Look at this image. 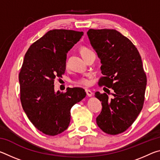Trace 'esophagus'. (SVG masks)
<instances>
[{
  "mask_svg": "<svg viewBox=\"0 0 160 160\" xmlns=\"http://www.w3.org/2000/svg\"><path fill=\"white\" fill-rule=\"evenodd\" d=\"M85 92H86V93H87V95H88V97H92V94H93L92 92L90 91V90H88V89H86Z\"/></svg>",
  "mask_w": 160,
  "mask_h": 160,
  "instance_id": "esophagus-1",
  "label": "esophagus"
}]
</instances>
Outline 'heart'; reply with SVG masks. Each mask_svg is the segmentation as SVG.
Listing matches in <instances>:
<instances>
[{
	"label": "heart",
	"mask_w": 160,
	"mask_h": 160,
	"mask_svg": "<svg viewBox=\"0 0 160 160\" xmlns=\"http://www.w3.org/2000/svg\"><path fill=\"white\" fill-rule=\"evenodd\" d=\"M91 50L89 49L88 48L83 47L80 48V53H81V55L82 56H83L85 54L88 53H90L91 52ZM89 84H90V81H89L88 79H87V78H82V79H80L76 82V85H82V86H88Z\"/></svg>",
	"instance_id": "1"
}]
</instances>
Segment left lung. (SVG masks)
<instances>
[{"instance_id": "obj_1", "label": "left lung", "mask_w": 160, "mask_h": 160, "mask_svg": "<svg viewBox=\"0 0 160 160\" xmlns=\"http://www.w3.org/2000/svg\"><path fill=\"white\" fill-rule=\"evenodd\" d=\"M90 44L101 61L99 85L113 90L112 97L95 92L102 109L97 123L107 134L126 131L141 112L147 78L141 56L135 45L116 29H89ZM109 94V90L107 89Z\"/></svg>"}]
</instances>
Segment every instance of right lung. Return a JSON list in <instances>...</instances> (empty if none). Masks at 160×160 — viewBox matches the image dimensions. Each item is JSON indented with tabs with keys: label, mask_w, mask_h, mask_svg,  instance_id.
I'll return each instance as SVG.
<instances>
[{
	"label": "right lung",
	"mask_w": 160,
	"mask_h": 160,
	"mask_svg": "<svg viewBox=\"0 0 160 160\" xmlns=\"http://www.w3.org/2000/svg\"><path fill=\"white\" fill-rule=\"evenodd\" d=\"M82 32L53 29L33 43L24 58L19 74L22 106L39 131L56 135L68 128L70 109L86 96L84 89L54 90V80L66 70V56L80 41Z\"/></svg>",
	"instance_id": "add662e5"
}]
</instances>
